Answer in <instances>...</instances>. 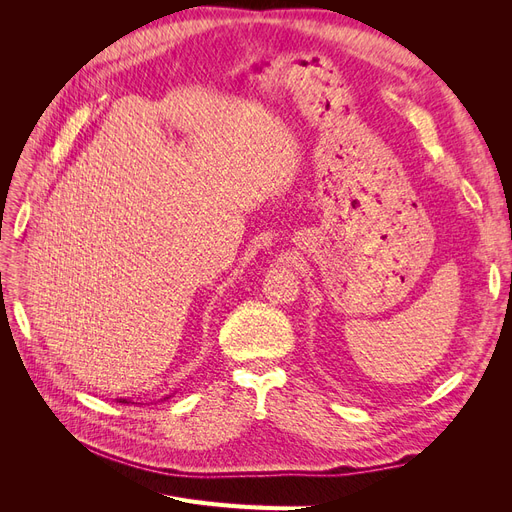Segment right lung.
Returning a JSON list of instances; mask_svg holds the SVG:
<instances>
[{
  "label": "right lung",
  "instance_id": "obj_1",
  "mask_svg": "<svg viewBox=\"0 0 512 512\" xmlns=\"http://www.w3.org/2000/svg\"><path fill=\"white\" fill-rule=\"evenodd\" d=\"M168 399V397H166ZM119 404H130V401L128 399H119Z\"/></svg>",
  "mask_w": 512,
  "mask_h": 512
}]
</instances>
